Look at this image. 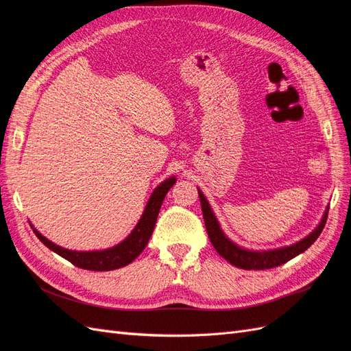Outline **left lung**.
I'll list each match as a JSON object with an SVG mask.
<instances>
[{"label":"left lung","mask_w":351,"mask_h":351,"mask_svg":"<svg viewBox=\"0 0 351 351\" xmlns=\"http://www.w3.org/2000/svg\"><path fill=\"white\" fill-rule=\"evenodd\" d=\"M199 192V199L202 205V214H204L205 226L209 240L212 246L221 254L222 258L228 261L231 265H234L237 268L241 269H271L275 267H280V265L289 262L290 259L295 258L297 254L303 253L304 250L309 249L315 240L321 236V232L326 224L328 218V209H325V214L317 226L309 236H306L300 241H297L290 246L280 247V249H271V250H249L237 246L236 243H232L224 231L221 230L219 222L214 214V210L209 206V202L206 200L205 195Z\"/></svg>","instance_id":"8db88e82"}]
</instances>
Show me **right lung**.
<instances>
[{"label": "right lung", "instance_id": "right-lung-1", "mask_svg": "<svg viewBox=\"0 0 351 351\" xmlns=\"http://www.w3.org/2000/svg\"><path fill=\"white\" fill-rule=\"evenodd\" d=\"M176 182H177L176 177H169L154 190L149 200H147L146 208L143 210L139 222H137L136 227L129 234V237H125L121 243L110 249L92 250V252L69 250L49 241L47 237L42 236L36 228L34 227L32 228H34L36 237L44 243L48 249L56 252L61 258L67 259L73 265H76L77 268L89 269V271L119 269L133 262L146 247V244L149 241L154 232L155 222L159 214V209H161V205L164 202V197L168 193V190L174 186Z\"/></svg>", "mask_w": 351, "mask_h": 351}]
</instances>
